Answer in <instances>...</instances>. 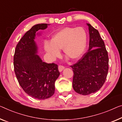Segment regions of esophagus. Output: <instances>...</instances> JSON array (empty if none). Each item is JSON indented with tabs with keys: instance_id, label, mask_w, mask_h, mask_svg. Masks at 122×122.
I'll use <instances>...</instances> for the list:
<instances>
[{
	"instance_id": "obj_1",
	"label": "esophagus",
	"mask_w": 122,
	"mask_h": 122,
	"mask_svg": "<svg viewBox=\"0 0 122 122\" xmlns=\"http://www.w3.org/2000/svg\"><path fill=\"white\" fill-rule=\"evenodd\" d=\"M64 68H65V67L62 66V65H59V70L60 72H61Z\"/></svg>"
}]
</instances>
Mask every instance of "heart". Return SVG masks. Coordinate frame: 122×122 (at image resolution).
Listing matches in <instances>:
<instances>
[{"mask_svg":"<svg viewBox=\"0 0 122 122\" xmlns=\"http://www.w3.org/2000/svg\"><path fill=\"white\" fill-rule=\"evenodd\" d=\"M87 39L88 34L83 27H65L54 34L51 41H45L44 49L53 59L60 56V49H62L67 57L76 60L84 52Z\"/></svg>","mask_w":122,"mask_h":122,"instance_id":"heart-1","label":"heart"}]
</instances>
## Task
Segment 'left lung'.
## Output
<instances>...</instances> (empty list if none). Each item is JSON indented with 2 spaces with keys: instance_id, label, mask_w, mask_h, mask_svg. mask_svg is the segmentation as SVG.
<instances>
[{
  "instance_id": "8db88e82",
  "label": "left lung",
  "mask_w": 122,
  "mask_h": 122,
  "mask_svg": "<svg viewBox=\"0 0 122 122\" xmlns=\"http://www.w3.org/2000/svg\"><path fill=\"white\" fill-rule=\"evenodd\" d=\"M89 46L88 52L72 65L73 71V88L86 95L100 90L106 81L108 71V56L99 32L89 23Z\"/></svg>"
}]
</instances>
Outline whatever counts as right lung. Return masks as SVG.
I'll return each instance as SVG.
<instances>
[{"mask_svg": "<svg viewBox=\"0 0 122 122\" xmlns=\"http://www.w3.org/2000/svg\"><path fill=\"white\" fill-rule=\"evenodd\" d=\"M48 25L41 23L33 26L20 40L14 55V71L19 84L28 95L39 100L53 95L55 82L60 75L57 64L44 62L36 55V32Z\"/></svg>", "mask_w": 122, "mask_h": 122, "instance_id": "1", "label": "right lung"}]
</instances>
